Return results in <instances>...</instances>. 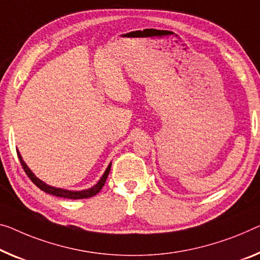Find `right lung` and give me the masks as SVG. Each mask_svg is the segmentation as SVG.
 I'll return each mask as SVG.
<instances>
[{
	"mask_svg": "<svg viewBox=\"0 0 260 260\" xmlns=\"http://www.w3.org/2000/svg\"><path fill=\"white\" fill-rule=\"evenodd\" d=\"M17 155H18L19 161H21V165L23 167L24 172H25L27 177L30 178V180L32 181L35 185L38 187L39 189H42L43 191H45V193L55 195V197L65 198V199H73V200L87 199V198H91V197H94V195H96L99 191L102 189V187L105 186L106 180H107V178H108V174H109L110 167H111V164H109V166L107 167L105 174L102 175V178L100 179V181L96 183V185L91 187V188L86 189V190H80V191H72V190H65V189H61V188H55V187H52V186L46 185V183H44L42 180H39V179L36 177V175L32 173V172L30 171L29 167L26 166V164L23 161L21 154L17 152Z\"/></svg>",
	"mask_w": 260,
	"mask_h": 260,
	"instance_id": "obj_1",
	"label": "right lung"
}]
</instances>
